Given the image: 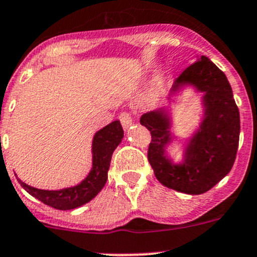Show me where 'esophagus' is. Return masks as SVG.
Wrapping results in <instances>:
<instances>
[{"label": "esophagus", "mask_w": 257, "mask_h": 257, "mask_svg": "<svg viewBox=\"0 0 257 257\" xmlns=\"http://www.w3.org/2000/svg\"><path fill=\"white\" fill-rule=\"evenodd\" d=\"M119 120H120L121 125H123L124 129L129 128V126L132 125V121H133L132 120V115L128 112L121 113L120 115H119Z\"/></svg>", "instance_id": "34e87169"}]
</instances>
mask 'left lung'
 <instances>
[{
  "label": "left lung",
  "mask_w": 257,
  "mask_h": 257,
  "mask_svg": "<svg viewBox=\"0 0 257 257\" xmlns=\"http://www.w3.org/2000/svg\"><path fill=\"white\" fill-rule=\"evenodd\" d=\"M186 85L203 93L204 115L186 144L183 163L174 164L167 154V147L174 139L169 110L162 108L145 113L141 124L152 134L148 160L155 178L167 188L199 195L231 170L239 147L240 114L226 76L208 57L201 56L184 69L173 85L172 95Z\"/></svg>",
  "instance_id": "obj_1"
}]
</instances>
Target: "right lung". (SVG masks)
Returning a JSON list of instances; mask_svg holds the SVG:
<instances>
[{
  "label": "right lung",
  "instance_id": "obj_1",
  "mask_svg": "<svg viewBox=\"0 0 257 257\" xmlns=\"http://www.w3.org/2000/svg\"><path fill=\"white\" fill-rule=\"evenodd\" d=\"M123 137L124 132L119 120L112 121L94 134L92 142V169L78 185L61 190H42L27 185L17 178L18 183L33 198L52 208L58 210L79 208L92 200L105 185L112 154L120 144Z\"/></svg>",
  "mask_w": 257,
  "mask_h": 257
}]
</instances>
